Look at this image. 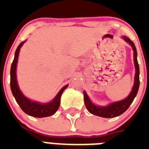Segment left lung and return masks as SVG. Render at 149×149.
Masks as SVG:
<instances>
[{
    "label": "left lung",
    "instance_id": "left-lung-1",
    "mask_svg": "<svg viewBox=\"0 0 149 149\" xmlns=\"http://www.w3.org/2000/svg\"><path fill=\"white\" fill-rule=\"evenodd\" d=\"M122 38L132 46V50L134 52H133L134 53L133 56H134L136 73H135V81L133 87H132V89L130 94L125 98V100L110 104L109 105H108V106H97V105H95L90 100L87 93L84 91V100L86 109H87L88 112L92 113V114H93V115L101 116V117H105V118H112V117H116V116L121 115L122 113H124L126 110L128 109V107L130 106V104L132 103L134 98L137 94L139 86H140V78H139L140 69H139V64H138L137 61L136 49L134 43L132 42L128 37H123Z\"/></svg>",
    "mask_w": 149,
    "mask_h": 149
}]
</instances>
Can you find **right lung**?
<instances>
[{"label": "right lung", "instance_id": "obj_1", "mask_svg": "<svg viewBox=\"0 0 149 149\" xmlns=\"http://www.w3.org/2000/svg\"><path fill=\"white\" fill-rule=\"evenodd\" d=\"M24 41L18 45L17 49L15 52L14 59L12 63L11 70H10V87H11L12 93L13 97L16 99V101L20 105L21 109L24 111L26 114L34 117H46L53 115L57 109H58L60 104H61V97L63 92L66 88L68 87V84L65 85L60 90L55 98L49 103L40 104L37 101H33L25 97L21 93L20 88L18 87L17 81V75H16V70H17V64L18 61V56L19 52L21 49V46L23 45Z\"/></svg>", "mask_w": 149, "mask_h": 149}]
</instances>
